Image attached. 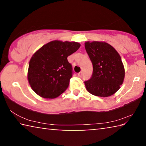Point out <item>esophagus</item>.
I'll return each instance as SVG.
<instances>
[{"label": "esophagus", "mask_w": 146, "mask_h": 146, "mask_svg": "<svg viewBox=\"0 0 146 146\" xmlns=\"http://www.w3.org/2000/svg\"><path fill=\"white\" fill-rule=\"evenodd\" d=\"M78 76H80V77H81V76H82V71H80V73H78Z\"/></svg>", "instance_id": "obj_1"}]
</instances>
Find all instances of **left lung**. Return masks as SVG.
Returning <instances> with one entry per match:
<instances>
[{
  "label": "left lung",
  "mask_w": 146,
  "mask_h": 146,
  "mask_svg": "<svg viewBox=\"0 0 146 146\" xmlns=\"http://www.w3.org/2000/svg\"><path fill=\"white\" fill-rule=\"evenodd\" d=\"M86 50L93 64V74L85 81L88 92L107 97L119 90L125 76L122 59L116 49L104 42H86Z\"/></svg>",
  "instance_id": "8db88e82"
}]
</instances>
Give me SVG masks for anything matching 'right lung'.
Returning a JSON list of instances; mask_svg holds the SVG:
<instances>
[{"instance_id": "obj_1", "label": "right lung", "mask_w": 146, "mask_h": 146, "mask_svg": "<svg viewBox=\"0 0 146 146\" xmlns=\"http://www.w3.org/2000/svg\"><path fill=\"white\" fill-rule=\"evenodd\" d=\"M80 47L76 42L53 40L36 51L29 60L28 71L32 90L49 99L64 93L73 75L72 66L67 58Z\"/></svg>"}]
</instances>
